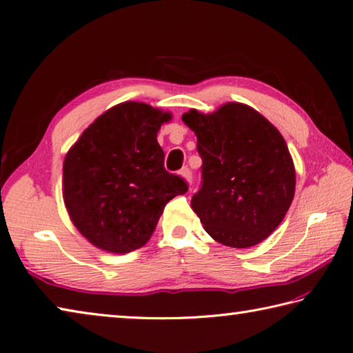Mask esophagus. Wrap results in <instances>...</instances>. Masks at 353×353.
<instances>
[{"mask_svg": "<svg viewBox=\"0 0 353 353\" xmlns=\"http://www.w3.org/2000/svg\"><path fill=\"white\" fill-rule=\"evenodd\" d=\"M181 174L187 179V182L191 183L193 182V172H191V170L188 168V166H183V168L181 170Z\"/></svg>", "mask_w": 353, "mask_h": 353, "instance_id": "34e87169", "label": "esophagus"}]
</instances>
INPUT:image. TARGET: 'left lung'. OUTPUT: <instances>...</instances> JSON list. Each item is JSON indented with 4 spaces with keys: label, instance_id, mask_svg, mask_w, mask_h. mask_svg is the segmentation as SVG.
<instances>
[{
    "label": "left lung",
    "instance_id": "left-lung-1",
    "mask_svg": "<svg viewBox=\"0 0 353 353\" xmlns=\"http://www.w3.org/2000/svg\"><path fill=\"white\" fill-rule=\"evenodd\" d=\"M182 120L197 137L201 188L191 208L214 241L253 247L283 222L294 196V166L281 132L253 108L227 103Z\"/></svg>",
    "mask_w": 353,
    "mask_h": 353
}]
</instances>
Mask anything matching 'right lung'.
Here are the masks:
<instances>
[{"instance_id": "obj_1", "label": "right lung", "mask_w": 353, "mask_h": 353, "mask_svg": "<svg viewBox=\"0 0 353 353\" xmlns=\"http://www.w3.org/2000/svg\"><path fill=\"white\" fill-rule=\"evenodd\" d=\"M170 112L126 101L101 114L65 157L63 196L70 219L95 247H143L165 205L188 185L163 166L157 132Z\"/></svg>"}]
</instances>
